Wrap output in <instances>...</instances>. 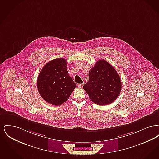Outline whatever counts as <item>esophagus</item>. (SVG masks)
<instances>
[{"label":"esophagus","mask_w":159,"mask_h":159,"mask_svg":"<svg viewBox=\"0 0 159 159\" xmlns=\"http://www.w3.org/2000/svg\"><path fill=\"white\" fill-rule=\"evenodd\" d=\"M83 83H80V84H77V86H78V88H82L83 87Z\"/></svg>","instance_id":"obj_1"}]
</instances>
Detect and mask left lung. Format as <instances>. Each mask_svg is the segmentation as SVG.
I'll return each instance as SVG.
<instances>
[{
	"instance_id": "obj_1",
	"label": "left lung",
	"mask_w": 159,
	"mask_h": 159,
	"mask_svg": "<svg viewBox=\"0 0 159 159\" xmlns=\"http://www.w3.org/2000/svg\"><path fill=\"white\" fill-rule=\"evenodd\" d=\"M89 77L83 89L93 102L106 106L117 98L121 91V79L109 62L103 60L98 61L90 70Z\"/></svg>"
}]
</instances>
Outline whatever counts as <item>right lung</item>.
<instances>
[{"label":"right lung","instance_id":"obj_1","mask_svg":"<svg viewBox=\"0 0 159 159\" xmlns=\"http://www.w3.org/2000/svg\"><path fill=\"white\" fill-rule=\"evenodd\" d=\"M37 86L47 102L56 106L67 101L76 84L68 75L66 60L57 58L48 62L38 76Z\"/></svg>","mask_w":159,"mask_h":159}]
</instances>
